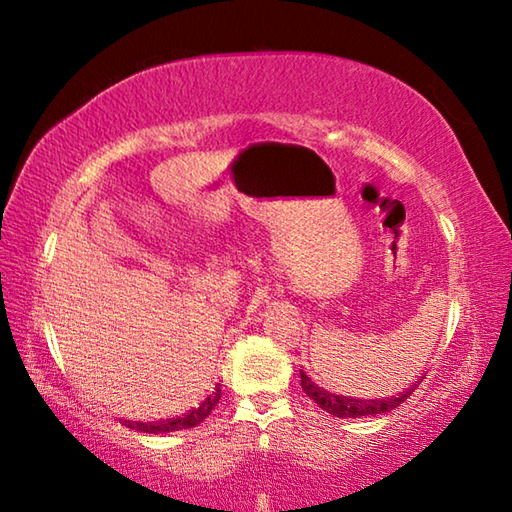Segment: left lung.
Returning a JSON list of instances; mask_svg holds the SVG:
<instances>
[{
    "label": "left lung",
    "mask_w": 512,
    "mask_h": 512,
    "mask_svg": "<svg viewBox=\"0 0 512 512\" xmlns=\"http://www.w3.org/2000/svg\"><path fill=\"white\" fill-rule=\"evenodd\" d=\"M422 380V378H420ZM413 383L407 391H400L398 396H389V398H378V400H363V398H350V396H336V394H330L328 389L319 387L317 383H312V378L303 372L301 369V389L306 391V394L317 402V405L323 409L332 413V416L336 418H361V416H376V413H387L391 409H396L398 405H402L411 394L413 389H416L420 385Z\"/></svg>",
    "instance_id": "obj_1"
}]
</instances>
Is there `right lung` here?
Instances as JSON below:
<instances>
[{
  "label": "right lung",
  "mask_w": 512,
  "mask_h": 512,
  "mask_svg": "<svg viewBox=\"0 0 512 512\" xmlns=\"http://www.w3.org/2000/svg\"><path fill=\"white\" fill-rule=\"evenodd\" d=\"M222 398V389L215 387L213 394L206 398L200 407L191 409L189 413H184V416L178 418H169V420H160V422H127L125 424L129 429H136V431H145V433H169V431H180V429H191V427H198V424L211 416V411L215 409L217 402Z\"/></svg>",
  "instance_id": "add662e5"
}]
</instances>
